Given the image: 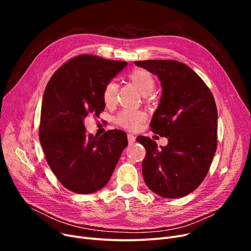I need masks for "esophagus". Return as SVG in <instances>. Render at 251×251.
Returning <instances> with one entry per match:
<instances>
[{
	"instance_id": "obj_1",
	"label": "esophagus",
	"mask_w": 251,
	"mask_h": 251,
	"mask_svg": "<svg viewBox=\"0 0 251 251\" xmlns=\"http://www.w3.org/2000/svg\"><path fill=\"white\" fill-rule=\"evenodd\" d=\"M127 138H128V142H129L130 146H132V144H133V143L135 142V140H136L135 136L132 135V134H128V135H127Z\"/></svg>"
}]
</instances>
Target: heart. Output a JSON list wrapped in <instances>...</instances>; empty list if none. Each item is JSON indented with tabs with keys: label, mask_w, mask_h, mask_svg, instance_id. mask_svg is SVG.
I'll return each instance as SVG.
<instances>
[{
	"label": "heart",
	"mask_w": 251,
	"mask_h": 251,
	"mask_svg": "<svg viewBox=\"0 0 251 251\" xmlns=\"http://www.w3.org/2000/svg\"><path fill=\"white\" fill-rule=\"evenodd\" d=\"M130 81L139 90L142 96H148L154 89L155 80L153 76L144 69H136L129 75ZM118 84L115 81L109 82L103 89V100L107 104H112L116 100ZM146 114L141 111L123 110L116 118L117 124L128 130H137L146 120Z\"/></svg>",
	"instance_id": "heart-1"
}]
</instances>
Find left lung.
I'll list each match as a JSON object with an SVG mask.
<instances>
[{
  "instance_id": "obj_1",
  "label": "left lung",
  "mask_w": 251,
  "mask_h": 251,
  "mask_svg": "<svg viewBox=\"0 0 251 251\" xmlns=\"http://www.w3.org/2000/svg\"><path fill=\"white\" fill-rule=\"evenodd\" d=\"M157 76L162 97L151 127L167 137L157 148L149 137H137L146 148L142 175L148 187L167 199H179L200 186L217 150L218 112L212 92L190 67L174 60L136 61Z\"/></svg>"
}]
</instances>
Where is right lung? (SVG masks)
Returning <instances> with one entry per match:
<instances>
[{"label": "right lung", "mask_w": 251, "mask_h": 251, "mask_svg": "<svg viewBox=\"0 0 251 251\" xmlns=\"http://www.w3.org/2000/svg\"><path fill=\"white\" fill-rule=\"evenodd\" d=\"M126 65L81 55L59 68L46 87L39 141L52 173L75 193H94L107 185L128 146L121 130L94 137L84 126L88 114L98 116L104 110L103 89Z\"/></svg>", "instance_id": "1"}]
</instances>
